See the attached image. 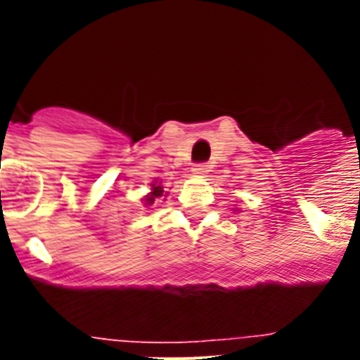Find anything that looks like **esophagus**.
<instances>
[{"label": "esophagus", "mask_w": 360, "mask_h": 360, "mask_svg": "<svg viewBox=\"0 0 360 360\" xmlns=\"http://www.w3.org/2000/svg\"><path fill=\"white\" fill-rule=\"evenodd\" d=\"M209 171L207 164H195L193 165V173L195 174H205Z\"/></svg>", "instance_id": "1"}]
</instances>
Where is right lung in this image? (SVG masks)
Returning <instances> with one entry per match:
<instances>
[{
  "mask_svg": "<svg viewBox=\"0 0 360 360\" xmlns=\"http://www.w3.org/2000/svg\"><path fill=\"white\" fill-rule=\"evenodd\" d=\"M162 195H164V189H162L160 186H155V184H153V193L151 195L146 196V205H149V203L155 202V198H160Z\"/></svg>",
  "mask_w": 360,
  "mask_h": 360,
  "instance_id": "right-lung-1",
  "label": "right lung"
}]
</instances>
